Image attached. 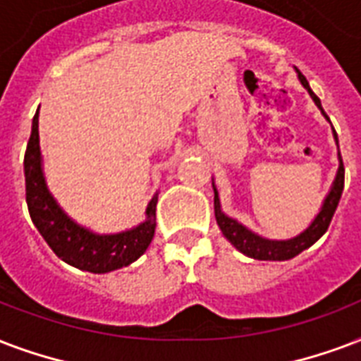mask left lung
I'll return each mask as SVG.
<instances>
[{
    "label": "left lung",
    "instance_id": "obj_1",
    "mask_svg": "<svg viewBox=\"0 0 361 361\" xmlns=\"http://www.w3.org/2000/svg\"><path fill=\"white\" fill-rule=\"evenodd\" d=\"M299 75V81L305 89L309 90L310 98L314 100V104L318 106L324 117H327L326 111L322 109L320 98L310 90L309 81L305 79L301 71H297ZM335 140H337V134H335ZM343 187H345V166H343V159H341L339 153V169H337V176H335V181L327 197L322 202V208L318 212V216L312 219V224L307 227V229L299 233L293 238H288V240H269V238H263V236L255 235L254 231H250L247 227H244L242 224H238L233 217L225 216L224 210H221V204H219V195H217V189L214 185V212H216V221L219 225V229L224 233V236L233 244V246L242 252L247 257L259 261H286L295 257L302 252L314 244L318 238H320L324 233L327 231L329 224H331V217H334L335 210H337V204H339L341 195H343Z\"/></svg>",
    "mask_w": 361,
    "mask_h": 361
}]
</instances>
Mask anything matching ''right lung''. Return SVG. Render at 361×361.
<instances>
[{
    "label": "right lung",
    "instance_id": "1",
    "mask_svg": "<svg viewBox=\"0 0 361 361\" xmlns=\"http://www.w3.org/2000/svg\"><path fill=\"white\" fill-rule=\"evenodd\" d=\"M26 202L30 217L54 254L81 271L104 274L126 267L144 254L155 235L157 195L145 210V221L117 235H96L68 217L47 189L39 149V109L24 155Z\"/></svg>",
    "mask_w": 361,
    "mask_h": 361
}]
</instances>
